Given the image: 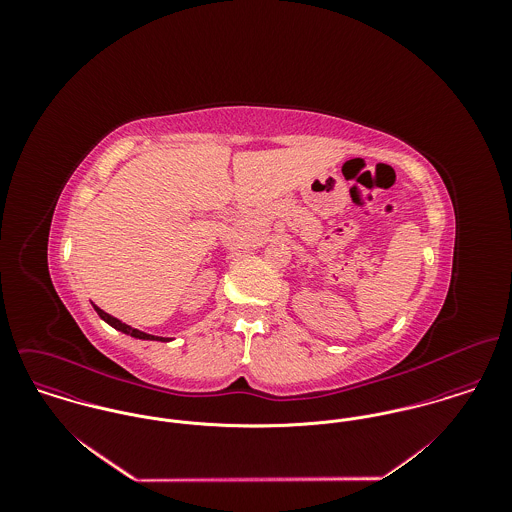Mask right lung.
<instances>
[{
    "mask_svg": "<svg viewBox=\"0 0 512 512\" xmlns=\"http://www.w3.org/2000/svg\"><path fill=\"white\" fill-rule=\"evenodd\" d=\"M92 307L96 309V313L100 315V319H104L108 325H112L114 329H118V331H122V333L130 335V337H136V339H144V341H169L167 337H155V335H149V333H144V331H140V329H134V327H130V325L122 323L120 319H116V317H112L110 313L102 311V309H100L98 305H94V303H92Z\"/></svg>",
    "mask_w": 512,
    "mask_h": 512,
    "instance_id": "1",
    "label": "right lung"
}]
</instances>
